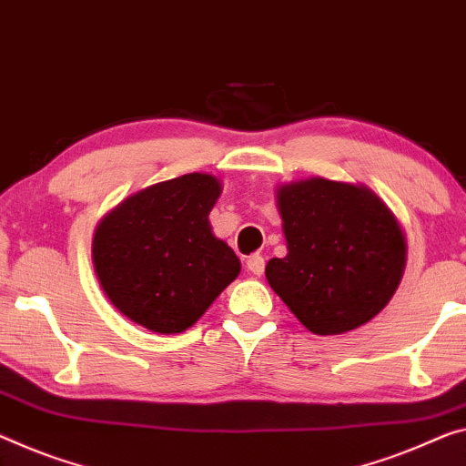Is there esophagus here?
<instances>
[{
  "label": "esophagus",
  "instance_id": "esophagus-1",
  "mask_svg": "<svg viewBox=\"0 0 466 466\" xmlns=\"http://www.w3.org/2000/svg\"><path fill=\"white\" fill-rule=\"evenodd\" d=\"M246 267H248L249 273L256 275V277H260L264 273V258L260 254L249 256L248 262H246Z\"/></svg>",
  "mask_w": 466,
  "mask_h": 466
}]
</instances>
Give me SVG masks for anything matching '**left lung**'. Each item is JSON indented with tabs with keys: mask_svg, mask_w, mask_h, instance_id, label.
Segmentation results:
<instances>
[{
	"mask_svg": "<svg viewBox=\"0 0 466 466\" xmlns=\"http://www.w3.org/2000/svg\"><path fill=\"white\" fill-rule=\"evenodd\" d=\"M288 256L270 258L267 281L314 335H341L375 319L406 267L396 214L362 183L299 178L277 187Z\"/></svg>",
	"mask_w": 466,
	"mask_h": 466,
	"instance_id": "obj_1",
	"label": "left lung"
}]
</instances>
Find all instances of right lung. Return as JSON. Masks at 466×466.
<instances>
[{
    "label": "right lung",
    "instance_id": "right-lung-1",
    "mask_svg": "<svg viewBox=\"0 0 466 466\" xmlns=\"http://www.w3.org/2000/svg\"><path fill=\"white\" fill-rule=\"evenodd\" d=\"M223 183L208 173L162 181L123 199L96 227L93 270L110 304L154 333L196 325L241 270L212 233Z\"/></svg>",
    "mask_w": 466,
    "mask_h": 466
}]
</instances>
